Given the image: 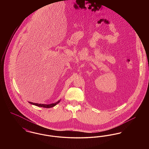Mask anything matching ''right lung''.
I'll use <instances>...</instances> for the list:
<instances>
[{
  "mask_svg": "<svg viewBox=\"0 0 149 149\" xmlns=\"http://www.w3.org/2000/svg\"><path fill=\"white\" fill-rule=\"evenodd\" d=\"M61 99L59 100L58 101H57L56 103H52V104H38V103H32V102H29V103L31 104H33V105H35L36 106L41 107H43V108H51V107H53L55 106L56 104H57L60 102Z\"/></svg>",
  "mask_w": 149,
  "mask_h": 149,
  "instance_id": "1",
  "label": "right lung"
}]
</instances>
